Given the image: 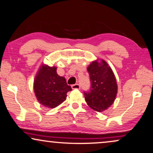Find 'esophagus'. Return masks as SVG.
<instances>
[{"label":"esophagus","mask_w":153,"mask_h":153,"mask_svg":"<svg viewBox=\"0 0 153 153\" xmlns=\"http://www.w3.org/2000/svg\"><path fill=\"white\" fill-rule=\"evenodd\" d=\"M71 88H72L73 90H75V89H78H78L80 88V86L79 84H75V85H71Z\"/></svg>","instance_id":"esophagus-1"}]
</instances>
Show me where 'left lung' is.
<instances>
[{
	"instance_id": "left-lung-1",
	"label": "left lung",
	"mask_w": 153,
	"mask_h": 153,
	"mask_svg": "<svg viewBox=\"0 0 153 153\" xmlns=\"http://www.w3.org/2000/svg\"><path fill=\"white\" fill-rule=\"evenodd\" d=\"M91 89L85 92L88 105L102 112L111 107L116 99L118 86L113 71L103 59L92 61L88 67Z\"/></svg>"
}]
</instances>
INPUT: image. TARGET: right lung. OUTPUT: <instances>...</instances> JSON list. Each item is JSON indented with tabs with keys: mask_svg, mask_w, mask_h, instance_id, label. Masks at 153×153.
Returning a JSON list of instances; mask_svg holds the SVG:
<instances>
[{
	"mask_svg": "<svg viewBox=\"0 0 153 153\" xmlns=\"http://www.w3.org/2000/svg\"><path fill=\"white\" fill-rule=\"evenodd\" d=\"M57 68L42 64L34 80V91L36 99L44 107L53 109L66 99L67 92L72 90L65 78L59 76Z\"/></svg>",
	"mask_w": 153,
	"mask_h": 153,
	"instance_id": "add662e5",
	"label": "right lung"
}]
</instances>
